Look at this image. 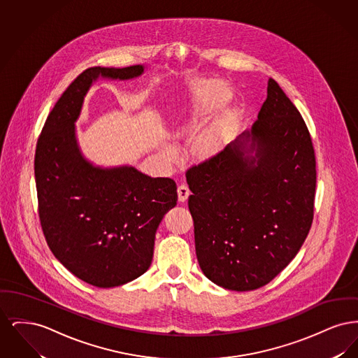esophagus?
<instances>
[{"instance_id": "1", "label": "esophagus", "mask_w": 358, "mask_h": 358, "mask_svg": "<svg viewBox=\"0 0 358 358\" xmlns=\"http://www.w3.org/2000/svg\"><path fill=\"white\" fill-rule=\"evenodd\" d=\"M177 193H178V201L185 203L189 194H190V190L185 184H181L180 187H177Z\"/></svg>"}]
</instances>
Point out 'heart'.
<instances>
[{"mask_svg":"<svg viewBox=\"0 0 358 358\" xmlns=\"http://www.w3.org/2000/svg\"><path fill=\"white\" fill-rule=\"evenodd\" d=\"M232 91L220 80H212L200 85L193 98L192 110L177 127V136H190L196 134L208 120L231 102ZM231 120L228 118L209 126L193 139L190 153L200 161H206L220 153L225 145V138L229 130ZM162 158L174 162L177 150L173 145L164 143L159 149Z\"/></svg>","mask_w":358,"mask_h":358,"instance_id":"1","label":"heart"}]
</instances>
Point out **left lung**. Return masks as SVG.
<instances>
[{
  "mask_svg": "<svg viewBox=\"0 0 358 358\" xmlns=\"http://www.w3.org/2000/svg\"><path fill=\"white\" fill-rule=\"evenodd\" d=\"M201 271L234 291L263 287L289 266L313 222L315 155L305 120L270 79L250 130L187 171Z\"/></svg>",
  "mask_w": 358,
  "mask_h": 358,
  "instance_id": "1",
  "label": "left lung"
}]
</instances>
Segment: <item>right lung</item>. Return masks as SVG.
<instances>
[{"label":"right lung","mask_w":358,"mask_h":358,"mask_svg":"<svg viewBox=\"0 0 358 358\" xmlns=\"http://www.w3.org/2000/svg\"><path fill=\"white\" fill-rule=\"evenodd\" d=\"M143 72L145 66L85 69L56 102L37 141L34 178L44 236L69 273L95 287L122 286L148 271L157 228L177 205L171 178H153L131 165H95L78 142L75 123L91 85Z\"/></svg>","instance_id":"add662e5"}]
</instances>
